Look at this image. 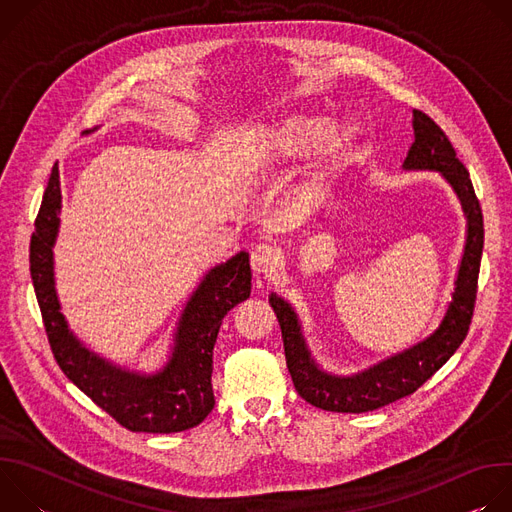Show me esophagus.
<instances>
[{
	"instance_id": "esophagus-1",
	"label": "esophagus",
	"mask_w": 512,
	"mask_h": 512,
	"mask_svg": "<svg viewBox=\"0 0 512 512\" xmlns=\"http://www.w3.org/2000/svg\"><path fill=\"white\" fill-rule=\"evenodd\" d=\"M277 263H279V249L273 245L263 243L251 251V267L257 273H267L275 269Z\"/></svg>"
}]
</instances>
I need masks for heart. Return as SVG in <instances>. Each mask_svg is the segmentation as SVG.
I'll return each instance as SVG.
<instances>
[{
	"label": "heart",
	"instance_id": "obj_1",
	"mask_svg": "<svg viewBox=\"0 0 512 512\" xmlns=\"http://www.w3.org/2000/svg\"><path fill=\"white\" fill-rule=\"evenodd\" d=\"M326 121L312 113H291L259 125L247 145V168L265 172L308 156L321 139ZM350 133L348 125L332 127L322 143L328 150H340Z\"/></svg>",
	"mask_w": 512,
	"mask_h": 512
}]
</instances>
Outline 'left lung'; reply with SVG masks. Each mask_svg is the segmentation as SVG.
Listing matches in <instances>:
<instances>
[{
  "label": "left lung",
  "mask_w": 512,
  "mask_h": 512,
  "mask_svg": "<svg viewBox=\"0 0 512 512\" xmlns=\"http://www.w3.org/2000/svg\"><path fill=\"white\" fill-rule=\"evenodd\" d=\"M413 133L415 141L407 152L403 170L440 172L458 194L468 218L466 247L456 277L454 296L440 328L425 340L373 364L367 371L350 377H338L318 367L306 346L294 308L279 296L271 294L269 304L281 326L285 362L291 381H294V387L302 399L324 411H375L415 393L427 379L433 377L435 371L444 367L470 330L484 247L482 208L476 198L470 174L458 160L454 145L444 129L423 111L413 109Z\"/></svg>",
  "instance_id": "obj_1"
}]
</instances>
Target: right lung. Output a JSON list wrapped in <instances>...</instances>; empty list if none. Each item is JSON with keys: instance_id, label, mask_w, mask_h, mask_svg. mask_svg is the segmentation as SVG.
<instances>
[{"instance_id": "obj_1", "label": "right lung", "mask_w": 512, "mask_h": 512, "mask_svg": "<svg viewBox=\"0 0 512 512\" xmlns=\"http://www.w3.org/2000/svg\"><path fill=\"white\" fill-rule=\"evenodd\" d=\"M60 198V174L54 166L30 239V273L58 367L129 431L174 433L198 425L214 407L210 377L218 328L229 310L251 296L249 253L241 251L204 275L180 316L166 367L154 375L131 373L85 348L60 312L52 255Z\"/></svg>"}]
</instances>
